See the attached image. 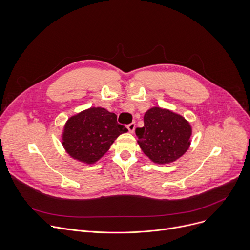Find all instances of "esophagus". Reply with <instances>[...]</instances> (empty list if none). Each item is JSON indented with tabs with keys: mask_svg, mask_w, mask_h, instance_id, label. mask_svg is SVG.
Segmentation results:
<instances>
[{
	"mask_svg": "<svg viewBox=\"0 0 250 250\" xmlns=\"http://www.w3.org/2000/svg\"><path fill=\"white\" fill-rule=\"evenodd\" d=\"M127 129H128V131L129 132H133L134 131V129H135V123H131V124H129L128 125H127Z\"/></svg>",
	"mask_w": 250,
	"mask_h": 250,
	"instance_id": "1",
	"label": "esophagus"
}]
</instances>
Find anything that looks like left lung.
I'll return each mask as SVG.
<instances>
[{"label": "left lung", "instance_id": "1", "mask_svg": "<svg viewBox=\"0 0 250 250\" xmlns=\"http://www.w3.org/2000/svg\"><path fill=\"white\" fill-rule=\"evenodd\" d=\"M144 122V127L135 129L137 144L152 162H174L189 149L192 127L182 116L154 106L145 114Z\"/></svg>", "mask_w": 250, "mask_h": 250}]
</instances>
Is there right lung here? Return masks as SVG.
<instances>
[{
    "label": "right lung",
    "mask_w": 250,
    "mask_h": 250,
    "mask_svg": "<svg viewBox=\"0 0 250 250\" xmlns=\"http://www.w3.org/2000/svg\"><path fill=\"white\" fill-rule=\"evenodd\" d=\"M127 128L117 122V115L104 108H90L68 119L62 133V146L76 160L93 164L108 151Z\"/></svg>",
    "instance_id": "1"
}]
</instances>
